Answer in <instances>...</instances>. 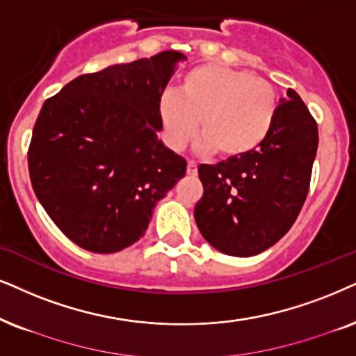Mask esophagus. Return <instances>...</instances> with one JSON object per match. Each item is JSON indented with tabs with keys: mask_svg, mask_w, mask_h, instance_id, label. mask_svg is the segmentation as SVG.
Returning a JSON list of instances; mask_svg holds the SVG:
<instances>
[{
	"mask_svg": "<svg viewBox=\"0 0 356 356\" xmlns=\"http://www.w3.org/2000/svg\"><path fill=\"white\" fill-rule=\"evenodd\" d=\"M187 175H191V177H195L197 175V164L193 161H188L187 163Z\"/></svg>",
	"mask_w": 356,
	"mask_h": 356,
	"instance_id": "obj_1",
	"label": "esophagus"
}]
</instances>
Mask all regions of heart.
Wrapping results in <instances>:
<instances>
[{"label":"heart","instance_id":"obj_1","mask_svg":"<svg viewBox=\"0 0 356 356\" xmlns=\"http://www.w3.org/2000/svg\"><path fill=\"white\" fill-rule=\"evenodd\" d=\"M277 113L276 90L268 80L218 64H202L182 75L179 93L159 102L164 138L182 149L195 136L200 149L238 159L263 145Z\"/></svg>","mask_w":356,"mask_h":356}]
</instances>
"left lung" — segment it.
I'll list each match as a JSON object with an SVG mask.
<instances>
[{"mask_svg": "<svg viewBox=\"0 0 356 356\" xmlns=\"http://www.w3.org/2000/svg\"><path fill=\"white\" fill-rule=\"evenodd\" d=\"M279 100L263 145L250 154L199 165L204 195L193 209L202 236L230 256H254L289 232L309 192L318 129L294 90Z\"/></svg>", "mask_w": 356, "mask_h": 356, "instance_id": "left-lung-1", "label": "left lung"}]
</instances>
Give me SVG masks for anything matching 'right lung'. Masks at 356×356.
<instances>
[{
	"mask_svg": "<svg viewBox=\"0 0 356 356\" xmlns=\"http://www.w3.org/2000/svg\"><path fill=\"white\" fill-rule=\"evenodd\" d=\"M177 51L116 64L65 85L40 108L28 152L31 184L80 248L116 253L145 235L187 163L157 138L159 102Z\"/></svg>",
	"mask_w": 356,
	"mask_h": 356,
	"instance_id": "1",
	"label": "right lung"
}]
</instances>
